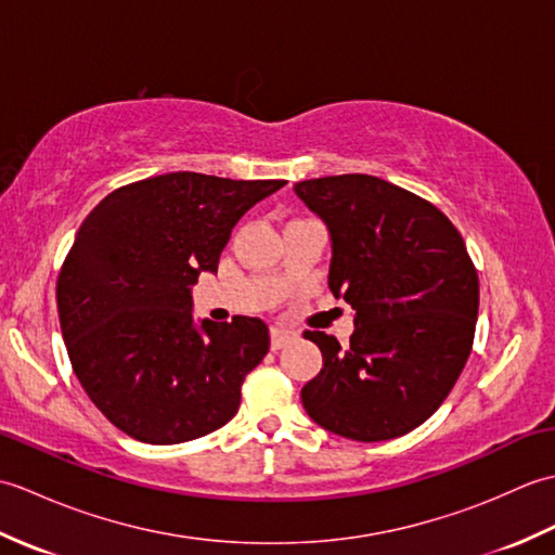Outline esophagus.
I'll return each instance as SVG.
<instances>
[{"mask_svg": "<svg viewBox=\"0 0 555 555\" xmlns=\"http://www.w3.org/2000/svg\"><path fill=\"white\" fill-rule=\"evenodd\" d=\"M296 338H298L296 332H288V328L274 326V328H271V350H281V348L288 346L291 340H296Z\"/></svg>", "mask_w": 555, "mask_h": 555, "instance_id": "34e87169", "label": "esophagus"}]
</instances>
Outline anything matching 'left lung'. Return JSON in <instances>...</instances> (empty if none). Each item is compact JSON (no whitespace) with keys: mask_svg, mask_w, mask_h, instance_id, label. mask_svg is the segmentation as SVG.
<instances>
[{"mask_svg":"<svg viewBox=\"0 0 555 555\" xmlns=\"http://www.w3.org/2000/svg\"><path fill=\"white\" fill-rule=\"evenodd\" d=\"M332 233L328 288L356 310L348 346L324 332V367L300 398L352 441L396 439L427 422L469 358L479 279L463 235L429 199L367 173L296 183Z\"/></svg>","mask_w":555,"mask_h":555,"instance_id":"8db88e82","label":"left lung"}]
</instances>
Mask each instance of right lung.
<instances>
[{
  "mask_svg": "<svg viewBox=\"0 0 555 555\" xmlns=\"http://www.w3.org/2000/svg\"><path fill=\"white\" fill-rule=\"evenodd\" d=\"M286 181L173 171L116 188L80 223L56 279L80 386L116 429L155 446L223 427L264 360L257 317L193 326L191 286L217 271L231 229Z\"/></svg>",
  "mask_w": 555,
  "mask_h": 555,
  "instance_id": "add662e5",
  "label": "right lung"
}]
</instances>
